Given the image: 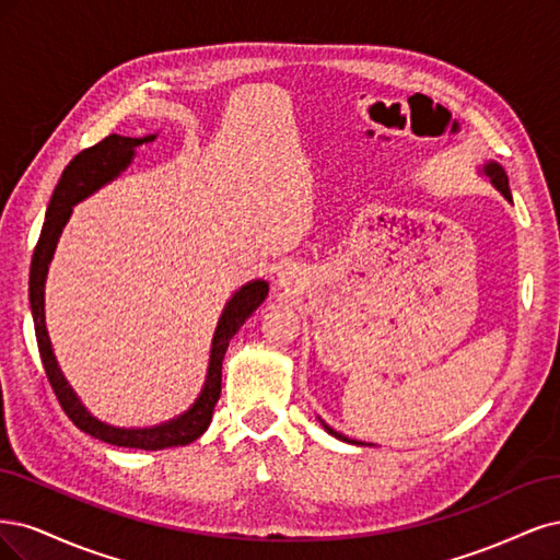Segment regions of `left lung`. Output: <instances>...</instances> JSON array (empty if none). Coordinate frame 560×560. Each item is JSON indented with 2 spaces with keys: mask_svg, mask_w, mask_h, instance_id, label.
<instances>
[{
  "mask_svg": "<svg viewBox=\"0 0 560 560\" xmlns=\"http://www.w3.org/2000/svg\"><path fill=\"white\" fill-rule=\"evenodd\" d=\"M486 170V174H489L491 176V182L495 184V188L504 195V197H508V200L512 202V190H510V178H508V174H504V170L500 167V165H495V162H491V165H486L483 167ZM323 425H326V423H323ZM326 430L330 432V435H335L337 440H345V442H351L349 438H345V435H341V432H335L330 425H326ZM353 444H363V442H353Z\"/></svg>",
  "mask_w": 560,
  "mask_h": 560,
  "instance_id": "left-lung-1",
  "label": "left lung"
}]
</instances>
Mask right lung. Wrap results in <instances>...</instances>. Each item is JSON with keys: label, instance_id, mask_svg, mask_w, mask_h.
Wrapping results in <instances>:
<instances>
[{"label": "right lung", "instance_id": "obj_1", "mask_svg": "<svg viewBox=\"0 0 560 560\" xmlns=\"http://www.w3.org/2000/svg\"><path fill=\"white\" fill-rule=\"evenodd\" d=\"M153 139L155 137L132 139V137L109 135L102 141H97L95 147L83 149L79 155H74V160L65 167L56 190H52L50 205L46 211V221L39 234V242L34 246L32 267H30V304H32V316H34V332H37V345H39V355H42L46 376L60 407L65 409L71 423H74L79 430L88 432V435H93L95 440L116 444V446L147 448V451L190 444L207 430V425L211 423L213 407L221 398V370H223V358H225L230 339L240 330L242 323L258 310L269 291L267 281H250L242 288L240 293H234V298L228 302L219 323V330H215V337H213L211 363H209V376H207L205 390L200 398H197V402L178 419L155 428L122 430V428L106 425L85 411L74 390H71V386L67 384V378L62 376L46 332L44 281L48 272V262L52 258V250H56L60 232L69 219L71 207L81 202L90 192H95L106 182H112L114 176H118L125 167L130 165L135 149Z\"/></svg>", "mask_w": 560, "mask_h": 560}]
</instances>
